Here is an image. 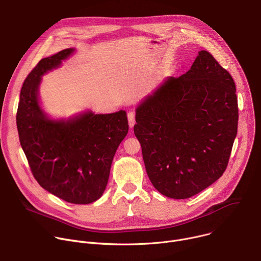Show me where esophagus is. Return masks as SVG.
<instances>
[{"mask_svg": "<svg viewBox=\"0 0 261 261\" xmlns=\"http://www.w3.org/2000/svg\"><path fill=\"white\" fill-rule=\"evenodd\" d=\"M128 122H129V127L133 128L135 124V113L134 111H129L128 113Z\"/></svg>", "mask_w": 261, "mask_h": 261, "instance_id": "obj_1", "label": "esophagus"}]
</instances>
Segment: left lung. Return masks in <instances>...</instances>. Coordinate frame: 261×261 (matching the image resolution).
Instances as JSON below:
<instances>
[{
  "mask_svg": "<svg viewBox=\"0 0 261 261\" xmlns=\"http://www.w3.org/2000/svg\"><path fill=\"white\" fill-rule=\"evenodd\" d=\"M135 121L154 187L170 198H189L227 167L239 121L234 82L201 50L190 70L169 77L137 107Z\"/></svg>",
  "mask_w": 261,
  "mask_h": 261,
  "instance_id": "left-lung-1",
  "label": "left lung"
}]
</instances>
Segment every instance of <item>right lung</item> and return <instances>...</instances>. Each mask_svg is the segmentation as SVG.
I'll list each match as a JSON object with an SVG mask.
<instances>
[{
	"label": "right lung",
	"mask_w": 261,
	"mask_h": 261,
	"mask_svg": "<svg viewBox=\"0 0 261 261\" xmlns=\"http://www.w3.org/2000/svg\"><path fill=\"white\" fill-rule=\"evenodd\" d=\"M73 53L67 48L39 61L23 82L16 125L20 145L38 184L57 197L75 204L103 194L117 148L128 133L124 110L109 115L84 114L70 121H51L41 110V76Z\"/></svg>",
	"instance_id": "right-lung-1"
}]
</instances>
